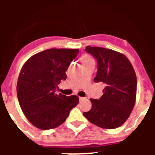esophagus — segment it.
<instances>
[{
    "label": "esophagus",
    "instance_id": "1",
    "mask_svg": "<svg viewBox=\"0 0 155 155\" xmlns=\"http://www.w3.org/2000/svg\"><path fill=\"white\" fill-rule=\"evenodd\" d=\"M84 99V97H79V101H83Z\"/></svg>",
    "mask_w": 155,
    "mask_h": 155
}]
</instances>
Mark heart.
I'll list each match as a JSON object with an SVG mask.
<instances>
[{
  "instance_id": "1",
  "label": "heart",
  "mask_w": 155,
  "mask_h": 155,
  "mask_svg": "<svg viewBox=\"0 0 155 155\" xmlns=\"http://www.w3.org/2000/svg\"><path fill=\"white\" fill-rule=\"evenodd\" d=\"M92 60H94L90 54H84L81 57V61L82 63H87V62H89V61H92Z\"/></svg>"
}]
</instances>
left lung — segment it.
<instances>
[{"label": "left lung", "mask_w": 155, "mask_h": 155, "mask_svg": "<svg viewBox=\"0 0 155 155\" xmlns=\"http://www.w3.org/2000/svg\"><path fill=\"white\" fill-rule=\"evenodd\" d=\"M97 61L95 82L106 87L99 100L90 99L92 108L84 116L101 128L114 129L128 119L136 99V72L128 58L122 53L102 47H86Z\"/></svg>", "instance_id": "left-lung-1"}]
</instances>
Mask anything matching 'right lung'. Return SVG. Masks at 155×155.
Returning a JSON list of instances; mask_svg holds the SVG:
<instances>
[{
    "instance_id": "right-lung-1",
    "label": "right lung",
    "mask_w": 155,
    "mask_h": 155,
    "mask_svg": "<svg viewBox=\"0 0 155 155\" xmlns=\"http://www.w3.org/2000/svg\"><path fill=\"white\" fill-rule=\"evenodd\" d=\"M79 51L78 49H47L33 55L23 65L17 81V97L24 114L37 128L46 130L58 127L79 104L78 96L55 93Z\"/></svg>"
}]
</instances>
